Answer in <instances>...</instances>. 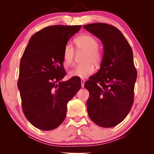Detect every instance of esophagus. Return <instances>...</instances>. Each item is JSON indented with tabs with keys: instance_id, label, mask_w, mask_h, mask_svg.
Masks as SVG:
<instances>
[{
	"instance_id": "34e87169",
	"label": "esophagus",
	"mask_w": 154,
	"mask_h": 154,
	"mask_svg": "<svg viewBox=\"0 0 154 154\" xmlns=\"http://www.w3.org/2000/svg\"><path fill=\"white\" fill-rule=\"evenodd\" d=\"M81 86H82V88H83L84 87V83H85V81L84 79H81Z\"/></svg>"
}]
</instances>
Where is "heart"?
Instances as JSON below:
<instances>
[{"label": "heart", "mask_w": 154, "mask_h": 154, "mask_svg": "<svg viewBox=\"0 0 154 154\" xmlns=\"http://www.w3.org/2000/svg\"><path fill=\"white\" fill-rule=\"evenodd\" d=\"M74 42L77 50L85 52V54L83 58V64L71 69L69 72V75L85 79L94 73V64L98 66L101 64L103 58L102 52L98 49V41L90 35H79L75 39ZM74 56L75 49L70 44H66L62 54L63 64L65 67H69L73 64Z\"/></svg>", "instance_id": "obj_1"}]
</instances>
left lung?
I'll use <instances>...</instances> for the list:
<instances>
[{
	"label": "left lung",
	"mask_w": 154,
	"mask_h": 154,
	"mask_svg": "<svg viewBox=\"0 0 154 154\" xmlns=\"http://www.w3.org/2000/svg\"><path fill=\"white\" fill-rule=\"evenodd\" d=\"M83 27L104 45L100 70L84 84L90 92L88 113L100 127H114L125 119L134 102L137 73L132 48L123 33L112 25L94 23Z\"/></svg>",
	"instance_id": "1"
}]
</instances>
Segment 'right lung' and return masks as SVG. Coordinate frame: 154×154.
<instances>
[{
  "instance_id": "obj_1",
  "label": "right lung",
  "mask_w": 154,
  "mask_h": 154,
  "mask_svg": "<svg viewBox=\"0 0 154 154\" xmlns=\"http://www.w3.org/2000/svg\"><path fill=\"white\" fill-rule=\"evenodd\" d=\"M81 26L54 25L33 35L20 60L17 86L22 110L38 129L51 130L64 121L66 104L81 89L79 77L61 81L66 71L62 54Z\"/></svg>"
}]
</instances>
